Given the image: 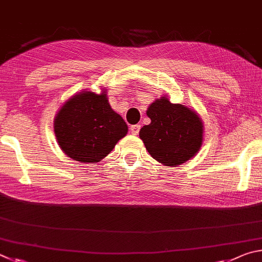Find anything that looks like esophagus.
<instances>
[{
  "label": "esophagus",
  "instance_id": "1",
  "mask_svg": "<svg viewBox=\"0 0 262 262\" xmlns=\"http://www.w3.org/2000/svg\"><path fill=\"white\" fill-rule=\"evenodd\" d=\"M139 130H140V125H132V126L130 127L131 134L135 135V136H137V135L139 134Z\"/></svg>",
  "mask_w": 262,
  "mask_h": 262
}]
</instances>
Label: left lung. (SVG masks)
<instances>
[{
    "label": "left lung",
    "mask_w": 262,
    "mask_h": 262,
    "mask_svg": "<svg viewBox=\"0 0 262 262\" xmlns=\"http://www.w3.org/2000/svg\"><path fill=\"white\" fill-rule=\"evenodd\" d=\"M150 123L139 137L150 157L168 167H177L195 157L204 141V123L199 114L161 96L149 104Z\"/></svg>",
    "instance_id": "1"
}]
</instances>
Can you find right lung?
<instances>
[{"mask_svg":"<svg viewBox=\"0 0 262 262\" xmlns=\"http://www.w3.org/2000/svg\"><path fill=\"white\" fill-rule=\"evenodd\" d=\"M105 92L81 91L67 100L55 116L57 144L75 161L100 162L127 134L126 123L110 107Z\"/></svg>","mask_w":262,"mask_h":262,"instance_id":"right-lung-1","label":"right lung"}]
</instances>
